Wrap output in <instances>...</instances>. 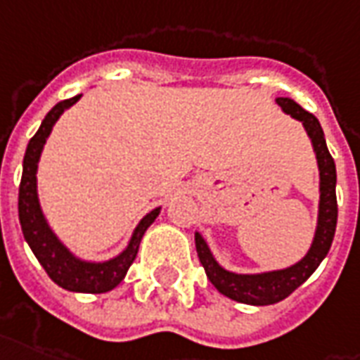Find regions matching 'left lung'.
Wrapping results in <instances>:
<instances>
[{
    "mask_svg": "<svg viewBox=\"0 0 360 360\" xmlns=\"http://www.w3.org/2000/svg\"><path fill=\"white\" fill-rule=\"evenodd\" d=\"M276 105L281 106L282 112L302 122L303 129L313 145L316 166H319V194H321L319 214H316L315 236L307 254L290 267L263 271V273H234L219 265L207 242L204 240V236L200 233H194L196 252L210 282L217 288L219 294L227 295L234 302L246 303V305H273L288 297L295 288H300L303 282L315 273L316 267L328 254L332 240H334V233H336V164L328 153L321 124L313 114L303 110L294 98L276 97Z\"/></svg>",
    "mask_w": 360,
    "mask_h": 360,
    "instance_id": "1",
    "label": "left lung"
}]
</instances>
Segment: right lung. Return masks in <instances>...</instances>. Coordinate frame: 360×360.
Here are the masks:
<instances>
[{
	"label": "right lung",
	"mask_w": 360,
	"mask_h": 360,
	"mask_svg": "<svg viewBox=\"0 0 360 360\" xmlns=\"http://www.w3.org/2000/svg\"><path fill=\"white\" fill-rule=\"evenodd\" d=\"M82 95L60 101L47 112L41 122L38 133L34 135L26 146L22 162V179L18 187V219L22 227L24 240L28 242L34 255L38 257L45 273L49 275L55 284L68 292H82V294H105L116 288L124 281L127 269L137 257L139 244L146 229L150 227L154 219L160 215L162 207H154L153 212L139 221V225L133 231L127 246L106 262H87L76 254H72L65 242L58 238L55 231L45 219L44 210L38 196V164L44 153V146L57 124L60 114L76 105Z\"/></svg>",
	"instance_id": "add662e5"
}]
</instances>
